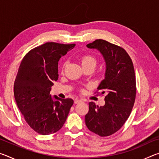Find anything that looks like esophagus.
Returning a JSON list of instances; mask_svg holds the SVG:
<instances>
[{"instance_id":"34e87169","label":"esophagus","mask_w":159,"mask_h":159,"mask_svg":"<svg viewBox=\"0 0 159 159\" xmlns=\"http://www.w3.org/2000/svg\"><path fill=\"white\" fill-rule=\"evenodd\" d=\"M80 102H81V100H80V99H76L74 100V103L75 104H78V103H79Z\"/></svg>"}]
</instances>
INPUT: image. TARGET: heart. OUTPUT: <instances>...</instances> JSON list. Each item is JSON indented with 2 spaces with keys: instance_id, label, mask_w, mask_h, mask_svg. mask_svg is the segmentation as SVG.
Listing matches in <instances>:
<instances>
[{
  "instance_id": "obj_1",
  "label": "heart",
  "mask_w": 159,
  "mask_h": 159,
  "mask_svg": "<svg viewBox=\"0 0 159 159\" xmlns=\"http://www.w3.org/2000/svg\"><path fill=\"white\" fill-rule=\"evenodd\" d=\"M80 63H81L83 67L92 66L95 68L98 63V60L95 55H91V54H85L80 57ZM64 66H65V64L62 66V71H64Z\"/></svg>"
}]
</instances>
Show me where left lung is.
I'll use <instances>...</instances> for the list:
<instances>
[{"label":"left lung","instance_id":"left-lung-1","mask_svg":"<svg viewBox=\"0 0 159 159\" xmlns=\"http://www.w3.org/2000/svg\"><path fill=\"white\" fill-rule=\"evenodd\" d=\"M86 46L98 49L105 60V79L98 88L102 92L96 93L107 95L103 107L90 102L85 124L99 136H109L124 125L133 109L136 97L134 66L128 52L118 45L97 39Z\"/></svg>","mask_w":159,"mask_h":159}]
</instances>
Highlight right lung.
<instances>
[{
    "mask_svg": "<svg viewBox=\"0 0 159 159\" xmlns=\"http://www.w3.org/2000/svg\"><path fill=\"white\" fill-rule=\"evenodd\" d=\"M76 44L48 42L26 54L19 67L14 83L17 107L31 129L43 135L55 133L62 128L72 99L50 95L53 82L58 79V61Z\"/></svg>",
    "mask_w": 159,
    "mask_h": 159,
    "instance_id": "obj_1",
    "label": "right lung"
}]
</instances>
